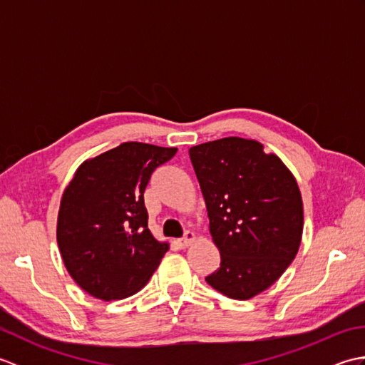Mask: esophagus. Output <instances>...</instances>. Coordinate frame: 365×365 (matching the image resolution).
Here are the masks:
<instances>
[{
  "instance_id": "obj_1",
  "label": "esophagus",
  "mask_w": 365,
  "mask_h": 365,
  "mask_svg": "<svg viewBox=\"0 0 365 365\" xmlns=\"http://www.w3.org/2000/svg\"><path fill=\"white\" fill-rule=\"evenodd\" d=\"M195 240H196V235L192 234V232H187L183 238L178 240L177 245H178V247H180V250H185V247H188L192 242H195Z\"/></svg>"
}]
</instances>
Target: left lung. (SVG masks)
<instances>
[{
  "instance_id": "1",
  "label": "left lung",
  "mask_w": 365,
  "mask_h": 365,
  "mask_svg": "<svg viewBox=\"0 0 365 365\" xmlns=\"http://www.w3.org/2000/svg\"><path fill=\"white\" fill-rule=\"evenodd\" d=\"M221 267L205 277L232 299H251L290 267L302 237L297 178L255 139L222 138L190 149Z\"/></svg>"
}]
</instances>
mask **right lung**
Wrapping results in <instances>:
<instances>
[{
  "label": "right lung",
  "mask_w": 365,
  "mask_h": 365,
  "mask_svg": "<svg viewBox=\"0 0 365 365\" xmlns=\"http://www.w3.org/2000/svg\"><path fill=\"white\" fill-rule=\"evenodd\" d=\"M175 147L122 143L81 163L61 197L56 240L64 265L94 298L139 292L169 250L147 229L144 191Z\"/></svg>",
  "instance_id": "add662e5"
}]
</instances>
